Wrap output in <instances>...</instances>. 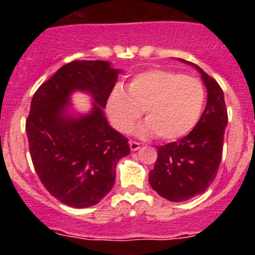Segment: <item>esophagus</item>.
<instances>
[{
    "mask_svg": "<svg viewBox=\"0 0 255 255\" xmlns=\"http://www.w3.org/2000/svg\"><path fill=\"white\" fill-rule=\"evenodd\" d=\"M129 145H130V149H131L132 152H134V150H138L139 148H140V143H138V141L130 140Z\"/></svg>",
    "mask_w": 255,
    "mask_h": 255,
    "instance_id": "obj_1",
    "label": "esophagus"
}]
</instances>
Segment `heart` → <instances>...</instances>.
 Here are the masks:
<instances>
[{"instance_id": "heart-1", "label": "heart", "mask_w": 255, "mask_h": 255, "mask_svg": "<svg viewBox=\"0 0 255 255\" xmlns=\"http://www.w3.org/2000/svg\"><path fill=\"white\" fill-rule=\"evenodd\" d=\"M204 103L206 91L198 79L153 69L132 76L126 92L115 88L107 101V114L119 131L129 132L144 110L147 120L136 134L175 140L194 129Z\"/></svg>"}]
</instances>
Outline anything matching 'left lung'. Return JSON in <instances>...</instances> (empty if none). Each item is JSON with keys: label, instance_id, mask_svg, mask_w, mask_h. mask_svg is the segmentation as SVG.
<instances>
[{"label": "left lung", "instance_id": "8db88e82", "mask_svg": "<svg viewBox=\"0 0 255 255\" xmlns=\"http://www.w3.org/2000/svg\"><path fill=\"white\" fill-rule=\"evenodd\" d=\"M197 69L207 88V105L195 128L177 141L157 147L158 157L149 172V184L164 199L184 202L202 194L211 185L222 158L227 110L224 92L198 65L179 58Z\"/></svg>", "mask_w": 255, "mask_h": 255}]
</instances>
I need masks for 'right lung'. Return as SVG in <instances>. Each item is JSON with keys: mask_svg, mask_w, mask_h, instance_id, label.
I'll list each match as a JSON object with an SVG mask.
<instances>
[{"mask_svg": "<svg viewBox=\"0 0 255 255\" xmlns=\"http://www.w3.org/2000/svg\"><path fill=\"white\" fill-rule=\"evenodd\" d=\"M120 73L107 61H73L33 96L25 125L31 161L49 194L66 206L100 203L114 186L117 162L130 153L103 112ZM74 91L92 97L91 112H71Z\"/></svg>", "mask_w": 255, "mask_h": 255, "instance_id": "right-lung-1", "label": "right lung"}]
</instances>
